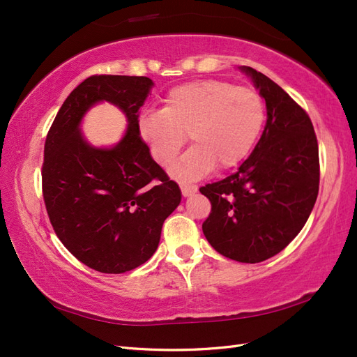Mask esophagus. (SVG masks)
Instances as JSON below:
<instances>
[{
	"instance_id": "1",
	"label": "esophagus",
	"mask_w": 357,
	"mask_h": 357,
	"mask_svg": "<svg viewBox=\"0 0 357 357\" xmlns=\"http://www.w3.org/2000/svg\"><path fill=\"white\" fill-rule=\"evenodd\" d=\"M197 192H198V186H193V185L181 186L183 197H190V195H193V193H197Z\"/></svg>"
}]
</instances>
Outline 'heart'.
Listing matches in <instances>:
<instances>
[{
	"mask_svg": "<svg viewBox=\"0 0 357 357\" xmlns=\"http://www.w3.org/2000/svg\"><path fill=\"white\" fill-rule=\"evenodd\" d=\"M265 121L256 91L225 80H195L169 89L165 107L146 110L138 131L160 167H168L186 142L193 146L171 167L172 176L190 181L215 167L229 169L252 152Z\"/></svg>",
	"mask_w": 357,
	"mask_h": 357,
	"instance_id": "obj_1",
	"label": "heart"
}]
</instances>
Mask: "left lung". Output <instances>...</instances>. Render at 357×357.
Returning a JSON list of instances; mask_svg holds the SVG:
<instances>
[{
    "mask_svg": "<svg viewBox=\"0 0 357 357\" xmlns=\"http://www.w3.org/2000/svg\"><path fill=\"white\" fill-rule=\"evenodd\" d=\"M266 104V123L238 171L199 189L211 202L202 232L236 262L266 261L304 228L319 193V146L308 114L265 74L240 67Z\"/></svg>",
    "mask_w": 357,
    "mask_h": 357,
    "instance_id": "8db88e82",
    "label": "left lung"
}]
</instances>
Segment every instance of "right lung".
Listing matches in <instances>:
<instances>
[{"mask_svg":"<svg viewBox=\"0 0 357 357\" xmlns=\"http://www.w3.org/2000/svg\"><path fill=\"white\" fill-rule=\"evenodd\" d=\"M153 86L137 75H92L63 101L46 138L41 178L50 223L73 256L104 274L147 262L181 201L138 131V112ZM101 102L116 105L128 122L109 148L92 146L81 134L82 117Z\"/></svg>","mask_w":357,"mask_h":357,"instance_id":"1","label":"right lung"}]
</instances>
